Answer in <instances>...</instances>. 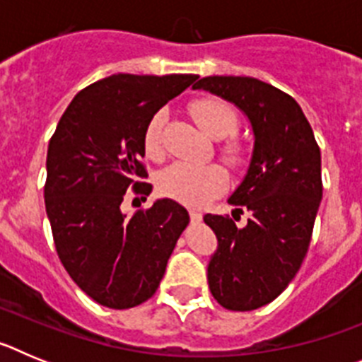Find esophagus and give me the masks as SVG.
<instances>
[{
    "instance_id": "1",
    "label": "esophagus",
    "mask_w": 362,
    "mask_h": 362,
    "mask_svg": "<svg viewBox=\"0 0 362 362\" xmlns=\"http://www.w3.org/2000/svg\"><path fill=\"white\" fill-rule=\"evenodd\" d=\"M190 219L194 221V223H199V221L203 219V216H201V212H197V210H190Z\"/></svg>"
}]
</instances>
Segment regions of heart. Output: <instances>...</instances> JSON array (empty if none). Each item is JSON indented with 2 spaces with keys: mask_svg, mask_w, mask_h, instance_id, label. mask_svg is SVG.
Here are the masks:
<instances>
[{
  "mask_svg": "<svg viewBox=\"0 0 362 362\" xmlns=\"http://www.w3.org/2000/svg\"><path fill=\"white\" fill-rule=\"evenodd\" d=\"M190 114L199 129L206 136L221 139L219 156L232 168H243L248 163V148L245 141L232 136L239 129V116L226 101L219 98H201L190 105ZM163 123L165 116L161 112L153 114L148 121L143 136V146L150 159L163 156ZM228 183V174L217 163H174L159 175V192L168 199L183 203L187 206H203L219 196Z\"/></svg>",
  "mask_w": 362,
  "mask_h": 362,
  "instance_id": "b5f03b06",
  "label": "heart"
}]
</instances>
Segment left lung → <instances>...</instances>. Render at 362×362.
<instances>
[{
	"mask_svg": "<svg viewBox=\"0 0 362 362\" xmlns=\"http://www.w3.org/2000/svg\"><path fill=\"white\" fill-rule=\"evenodd\" d=\"M194 88L238 105L254 129L250 168L228 199L250 219L239 228L235 217H203L219 243L209 264L210 292L223 308L250 312L276 299L305 261L322 199L321 150L296 99L276 86L209 76Z\"/></svg>",
	"mask_w": 362,
	"mask_h": 362,
	"instance_id": "1",
	"label": "left lung"
}]
</instances>
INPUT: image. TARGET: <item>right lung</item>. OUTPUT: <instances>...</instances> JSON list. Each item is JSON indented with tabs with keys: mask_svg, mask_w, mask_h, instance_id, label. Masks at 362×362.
Instances as JSON below:
<instances>
[{
	"mask_svg": "<svg viewBox=\"0 0 362 362\" xmlns=\"http://www.w3.org/2000/svg\"><path fill=\"white\" fill-rule=\"evenodd\" d=\"M196 74H114L70 101L47 152L45 209L65 270L88 297L114 310L156 293L190 216L159 199L127 217V190L146 197L152 185L141 159L152 116L196 81ZM142 199V197H141Z\"/></svg>",
	"mask_w": 362,
	"mask_h": 362,
	"instance_id": "obj_1",
	"label": "right lung"
}]
</instances>
